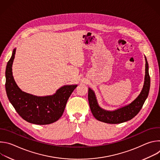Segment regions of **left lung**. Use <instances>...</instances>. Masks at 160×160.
I'll return each mask as SVG.
<instances>
[{
	"mask_svg": "<svg viewBox=\"0 0 160 160\" xmlns=\"http://www.w3.org/2000/svg\"><path fill=\"white\" fill-rule=\"evenodd\" d=\"M145 58L146 75L143 88L139 96L130 104L113 111L104 110L98 106L94 92L90 88H88V99L89 106L91 112L95 118L104 123L117 124L128 121L138 115L148 96L150 88V77L148 71L149 67L146 58Z\"/></svg>",
	"mask_w": 160,
	"mask_h": 160,
	"instance_id": "8db88e82",
	"label": "left lung"
}]
</instances>
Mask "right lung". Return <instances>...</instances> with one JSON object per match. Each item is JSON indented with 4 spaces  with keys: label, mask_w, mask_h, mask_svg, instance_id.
<instances>
[{
    "label": "right lung",
    "mask_w": 160,
    "mask_h": 160,
    "mask_svg": "<svg viewBox=\"0 0 160 160\" xmlns=\"http://www.w3.org/2000/svg\"><path fill=\"white\" fill-rule=\"evenodd\" d=\"M16 49L12 51L6 70V90L8 99L19 115L27 122L37 125H48L58 120L62 115L68 99L77 87L66 85L54 95L37 97L21 91L12 73V64Z\"/></svg>",
    "instance_id": "obj_1"
}]
</instances>
